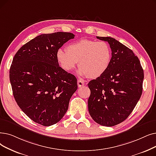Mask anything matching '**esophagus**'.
Returning a JSON list of instances; mask_svg holds the SVG:
<instances>
[{
	"instance_id": "obj_1",
	"label": "esophagus",
	"mask_w": 156,
	"mask_h": 156,
	"mask_svg": "<svg viewBox=\"0 0 156 156\" xmlns=\"http://www.w3.org/2000/svg\"><path fill=\"white\" fill-rule=\"evenodd\" d=\"M77 84H78V87H82L83 86H84L85 83L83 82V81L78 80V82H77Z\"/></svg>"
}]
</instances>
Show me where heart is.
<instances>
[{
    "mask_svg": "<svg viewBox=\"0 0 156 156\" xmlns=\"http://www.w3.org/2000/svg\"><path fill=\"white\" fill-rule=\"evenodd\" d=\"M59 66L67 72H71L79 62L78 74L81 76L96 78L108 69L112 60L110 46L105 41L83 39L69 44L66 51H57Z\"/></svg>",
    "mask_w": 156,
    "mask_h": 156,
    "instance_id": "1",
    "label": "heart"
}]
</instances>
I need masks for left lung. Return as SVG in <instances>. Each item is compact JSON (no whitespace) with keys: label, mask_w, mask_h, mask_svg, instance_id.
I'll list each match as a JSON object with an SVG mask.
<instances>
[{"label":"left lung","mask_w":156,"mask_h":156,"mask_svg":"<svg viewBox=\"0 0 156 156\" xmlns=\"http://www.w3.org/2000/svg\"><path fill=\"white\" fill-rule=\"evenodd\" d=\"M96 37L109 43L112 60L106 72L88 83V108L96 122L112 127L122 122L136 106L143 90L144 73L131 49L114 38Z\"/></svg>","instance_id":"obj_1"}]
</instances>
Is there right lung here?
<instances>
[{
    "label": "right lung",
    "mask_w": 156,
    "mask_h": 156,
    "mask_svg": "<svg viewBox=\"0 0 156 156\" xmlns=\"http://www.w3.org/2000/svg\"><path fill=\"white\" fill-rule=\"evenodd\" d=\"M70 32L43 34L25 44L15 54L9 70L13 96L31 120L44 126L59 122L78 89L77 79L59 66L57 51Z\"/></svg>",
    "instance_id": "1"
}]
</instances>
